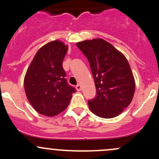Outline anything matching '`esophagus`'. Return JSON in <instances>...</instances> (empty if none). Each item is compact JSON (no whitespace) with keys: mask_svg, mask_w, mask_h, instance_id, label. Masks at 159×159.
<instances>
[{"mask_svg":"<svg viewBox=\"0 0 159 159\" xmlns=\"http://www.w3.org/2000/svg\"><path fill=\"white\" fill-rule=\"evenodd\" d=\"M76 89H77V91H81V85L80 84H78L76 85Z\"/></svg>","mask_w":159,"mask_h":159,"instance_id":"34e87169","label":"esophagus"}]
</instances>
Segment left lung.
I'll list each match as a JSON object with an SVG mask.
<instances>
[{"instance_id": "obj_1", "label": "left lung", "mask_w": 159, "mask_h": 159, "mask_svg": "<svg viewBox=\"0 0 159 159\" xmlns=\"http://www.w3.org/2000/svg\"><path fill=\"white\" fill-rule=\"evenodd\" d=\"M87 57L96 88V97L89 100L90 110L97 116L111 118L130 105L135 89L127 59L110 43L93 39L77 43Z\"/></svg>"}]
</instances>
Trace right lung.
Here are the masks:
<instances>
[{"label": "right lung", "mask_w": 159, "mask_h": 159, "mask_svg": "<svg viewBox=\"0 0 159 159\" xmlns=\"http://www.w3.org/2000/svg\"><path fill=\"white\" fill-rule=\"evenodd\" d=\"M68 46L59 41L41 48L32 60L25 77L27 98L37 111L52 117L61 113L76 91L68 84L62 63Z\"/></svg>", "instance_id": "add662e5"}]
</instances>
